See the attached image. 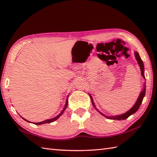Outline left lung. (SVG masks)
Segmentation results:
<instances>
[{"label":"left lung","mask_w":157,"mask_h":157,"mask_svg":"<svg viewBox=\"0 0 157 157\" xmlns=\"http://www.w3.org/2000/svg\"><path fill=\"white\" fill-rule=\"evenodd\" d=\"M134 55H135V56H136V61H138V65L140 66V71H141V74L142 75L143 78H144L145 79V75H144V63H143V61H142V59L140 58V56L138 52L135 51L134 52ZM144 88L142 89V91H141L140 94L139 95V97L138 98L137 101H136V103L134 104V105L132 106V107L128 111H127L126 113H123V114H121V115H115V116H107L105 114H103L102 113L100 112L97 109V108L96 107V106L94 105V101H93V99H92V96L89 94L90 95V97L91 98V101H92V103L93 106H94V107L95 108V109L97 110V111L99 112L100 114H101L102 116H104L105 117L107 118V119H113V120H124V119H126L128 117H129L130 115H132L134 114V113H135L136 111H138V109L140 106L141 105V103L142 102V101H143V98H144V96H145V93H146V83L144 82Z\"/></svg>","instance_id":"obj_1"}]
</instances>
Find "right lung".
Returning <instances> with one entry per match:
<instances>
[{"instance_id":"1","label":"right lung","mask_w":157,"mask_h":157,"mask_svg":"<svg viewBox=\"0 0 157 157\" xmlns=\"http://www.w3.org/2000/svg\"><path fill=\"white\" fill-rule=\"evenodd\" d=\"M68 96H69V95H68ZM68 96H67V100H66V102H65V106H64V108H63V109L62 110V111L59 113V114L57 115V116H56L55 117H54V118H52V119H46V120H45V121H41V122H38V123H34V124L35 125H42V124H44V123H52V122H53V121H56V119H58L59 117H60V116H61L63 113H64V111H65V110L66 109V108H67V105H68ZM21 118L23 119H24L25 121H28V122H29V123H31L30 121H28V120H26L25 119H24L23 117H21Z\"/></svg>"}]
</instances>
